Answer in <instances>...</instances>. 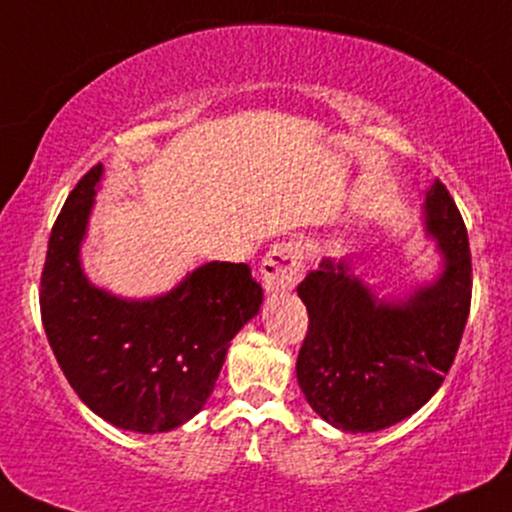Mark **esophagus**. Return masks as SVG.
<instances>
[{
	"label": "esophagus",
	"mask_w": 512,
	"mask_h": 512,
	"mask_svg": "<svg viewBox=\"0 0 512 512\" xmlns=\"http://www.w3.org/2000/svg\"><path fill=\"white\" fill-rule=\"evenodd\" d=\"M304 262H307V252L300 241H283L276 243L262 260V281L269 293L278 290H290L297 286L304 274Z\"/></svg>",
	"instance_id": "obj_1"
}]
</instances>
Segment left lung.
<instances>
[{
  "label": "left lung",
  "mask_w": 512,
  "mask_h": 512,
  "mask_svg": "<svg viewBox=\"0 0 512 512\" xmlns=\"http://www.w3.org/2000/svg\"><path fill=\"white\" fill-rule=\"evenodd\" d=\"M425 212L446 269L406 302H378L333 260L297 286L309 314L297 383L309 406L345 432L383 430L416 413L456 359L472 297L468 231L439 179L425 193Z\"/></svg>",
  "instance_id": "left-lung-1"
}]
</instances>
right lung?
<instances>
[{"label": "right lung", "instance_id": "add662e5", "mask_svg": "<svg viewBox=\"0 0 512 512\" xmlns=\"http://www.w3.org/2000/svg\"><path fill=\"white\" fill-rule=\"evenodd\" d=\"M101 163L58 212L42 269L44 333L63 375L96 416L122 430L165 432L196 416L212 394L226 349L260 312L248 264L208 262L170 295L127 302L89 286L80 241Z\"/></svg>", "mask_w": 512, "mask_h": 512}]
</instances>
